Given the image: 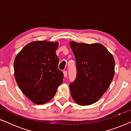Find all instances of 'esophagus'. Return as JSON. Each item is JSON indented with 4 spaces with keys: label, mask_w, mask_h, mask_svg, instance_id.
<instances>
[{
    "label": "esophagus",
    "mask_w": 131,
    "mask_h": 131,
    "mask_svg": "<svg viewBox=\"0 0 131 131\" xmlns=\"http://www.w3.org/2000/svg\"><path fill=\"white\" fill-rule=\"evenodd\" d=\"M63 74L64 78H67V71H63Z\"/></svg>",
    "instance_id": "1"
}]
</instances>
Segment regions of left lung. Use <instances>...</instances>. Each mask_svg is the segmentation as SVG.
Here are the masks:
<instances>
[{
  "instance_id": "obj_1",
  "label": "left lung",
  "mask_w": 131,
  "mask_h": 131,
  "mask_svg": "<svg viewBox=\"0 0 131 131\" xmlns=\"http://www.w3.org/2000/svg\"><path fill=\"white\" fill-rule=\"evenodd\" d=\"M76 61L77 76L69 85L71 95L80 105L92 104L106 92L113 79L114 60L99 43L70 42Z\"/></svg>"
}]
</instances>
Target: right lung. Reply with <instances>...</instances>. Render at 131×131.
<instances>
[{"mask_svg": "<svg viewBox=\"0 0 131 131\" xmlns=\"http://www.w3.org/2000/svg\"><path fill=\"white\" fill-rule=\"evenodd\" d=\"M58 42L33 41L26 45L14 60V74L21 91L36 104L49 102L63 82L55 51Z\"/></svg>", "mask_w": 131, "mask_h": 131, "instance_id": "obj_1", "label": "right lung"}]
</instances>
